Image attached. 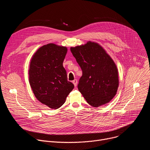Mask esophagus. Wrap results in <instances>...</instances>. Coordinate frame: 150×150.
I'll return each mask as SVG.
<instances>
[{
	"mask_svg": "<svg viewBox=\"0 0 150 150\" xmlns=\"http://www.w3.org/2000/svg\"><path fill=\"white\" fill-rule=\"evenodd\" d=\"M72 83L74 84V86L76 87V85H77V83H78V81H77V79H74V81H72Z\"/></svg>",
	"mask_w": 150,
	"mask_h": 150,
	"instance_id": "esophagus-1",
	"label": "esophagus"
}]
</instances>
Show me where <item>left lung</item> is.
<instances>
[{"mask_svg": "<svg viewBox=\"0 0 150 150\" xmlns=\"http://www.w3.org/2000/svg\"><path fill=\"white\" fill-rule=\"evenodd\" d=\"M82 71L78 88L93 107L107 104L115 96L119 86L118 71L115 62L98 44L88 41L71 47Z\"/></svg>", "mask_w": 150, "mask_h": 150, "instance_id": "left-lung-1", "label": "left lung"}]
</instances>
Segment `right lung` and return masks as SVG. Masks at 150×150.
I'll use <instances>...</instances> for the list:
<instances>
[{"mask_svg":"<svg viewBox=\"0 0 150 150\" xmlns=\"http://www.w3.org/2000/svg\"><path fill=\"white\" fill-rule=\"evenodd\" d=\"M67 50L66 47L50 43L38 49L30 62L29 81L34 94L51 109L62 106L74 88L63 67Z\"/></svg>","mask_w":150,"mask_h":150,"instance_id":"right-lung-1","label":"right lung"}]
</instances>
